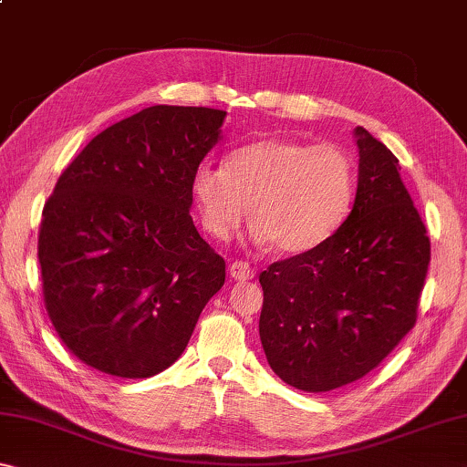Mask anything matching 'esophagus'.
<instances>
[{"instance_id":"esophagus-1","label":"esophagus","mask_w":467,"mask_h":467,"mask_svg":"<svg viewBox=\"0 0 467 467\" xmlns=\"http://www.w3.org/2000/svg\"><path fill=\"white\" fill-rule=\"evenodd\" d=\"M228 272H231L234 280H251L255 275V270L247 262H234Z\"/></svg>"}]
</instances>
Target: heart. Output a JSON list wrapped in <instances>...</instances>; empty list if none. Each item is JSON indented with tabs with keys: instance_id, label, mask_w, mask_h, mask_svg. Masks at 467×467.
I'll return each instance as SVG.
<instances>
[{
	"instance_id": "b5f03b06",
	"label": "heart",
	"mask_w": 467,
	"mask_h": 467,
	"mask_svg": "<svg viewBox=\"0 0 467 467\" xmlns=\"http://www.w3.org/2000/svg\"><path fill=\"white\" fill-rule=\"evenodd\" d=\"M357 175L344 150L331 144L267 138L234 150L226 164L202 162L192 179L205 231L224 241L244 216L257 220V241L284 253L319 247L344 223Z\"/></svg>"
}]
</instances>
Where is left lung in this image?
<instances>
[{"instance_id":"left-lung-1","label":"left lung","mask_w":467,"mask_h":467,"mask_svg":"<svg viewBox=\"0 0 467 467\" xmlns=\"http://www.w3.org/2000/svg\"><path fill=\"white\" fill-rule=\"evenodd\" d=\"M350 216L319 247L259 274V337L275 375L331 391L370 373L416 326L431 241L391 150L357 128Z\"/></svg>"}]
</instances>
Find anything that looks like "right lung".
<instances>
[{
	"label": "right lung",
	"mask_w": 467,
	"mask_h": 467,
	"mask_svg": "<svg viewBox=\"0 0 467 467\" xmlns=\"http://www.w3.org/2000/svg\"><path fill=\"white\" fill-rule=\"evenodd\" d=\"M224 110L156 105L110 125L61 172L38 228L45 309L69 352L146 379L183 354L226 264L193 224L192 179Z\"/></svg>",
	"instance_id": "add662e5"
}]
</instances>
